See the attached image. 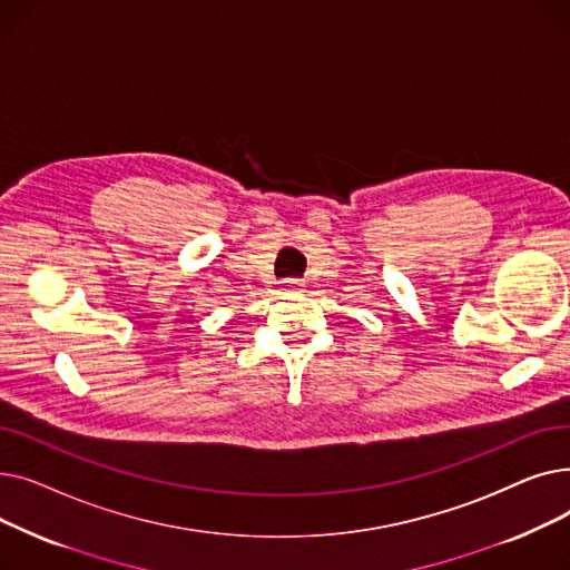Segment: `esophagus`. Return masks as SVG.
Listing matches in <instances>:
<instances>
[{"instance_id":"obj_1","label":"esophagus","mask_w":570,"mask_h":570,"mask_svg":"<svg viewBox=\"0 0 570 570\" xmlns=\"http://www.w3.org/2000/svg\"><path fill=\"white\" fill-rule=\"evenodd\" d=\"M282 288L286 293H303V282L301 279H284L282 282Z\"/></svg>"}]
</instances>
